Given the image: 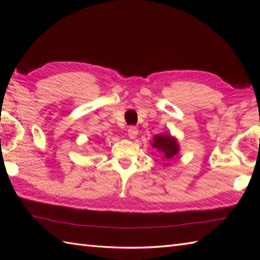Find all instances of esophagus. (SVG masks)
Instances as JSON below:
<instances>
[{"label": "esophagus", "mask_w": 260, "mask_h": 260, "mask_svg": "<svg viewBox=\"0 0 260 260\" xmlns=\"http://www.w3.org/2000/svg\"><path fill=\"white\" fill-rule=\"evenodd\" d=\"M127 134H128L129 139L134 140L135 137L137 136V134H139V129H137V127H135V126H131L128 131H127Z\"/></svg>", "instance_id": "obj_1"}]
</instances>
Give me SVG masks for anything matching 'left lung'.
Wrapping results in <instances>:
<instances>
[{
  "label": "left lung",
  "instance_id": "8db88e82",
  "mask_svg": "<svg viewBox=\"0 0 260 260\" xmlns=\"http://www.w3.org/2000/svg\"><path fill=\"white\" fill-rule=\"evenodd\" d=\"M151 145L159 153L162 161L164 162L171 161L180 152V144L178 140L168 133L154 136L151 142Z\"/></svg>",
  "mask_w": 260,
  "mask_h": 260
}]
</instances>
